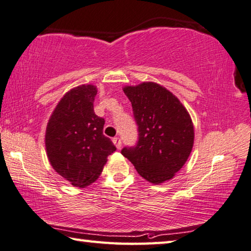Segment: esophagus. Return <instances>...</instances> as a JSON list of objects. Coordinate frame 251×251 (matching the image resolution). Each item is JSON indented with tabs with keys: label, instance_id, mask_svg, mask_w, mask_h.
<instances>
[{
	"label": "esophagus",
	"instance_id": "obj_1",
	"mask_svg": "<svg viewBox=\"0 0 251 251\" xmlns=\"http://www.w3.org/2000/svg\"><path fill=\"white\" fill-rule=\"evenodd\" d=\"M112 142L114 143V146L117 147V149H121V146H122V142H121V140H120V138L119 137H114L113 139H112Z\"/></svg>",
	"mask_w": 251,
	"mask_h": 251
}]
</instances>
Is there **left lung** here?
Listing matches in <instances>:
<instances>
[{"mask_svg": "<svg viewBox=\"0 0 251 251\" xmlns=\"http://www.w3.org/2000/svg\"><path fill=\"white\" fill-rule=\"evenodd\" d=\"M132 104L139 139L121 150L143 178L160 184L185 164L194 143V126L185 107L172 92L154 82L125 87Z\"/></svg>", "mask_w": 251, "mask_h": 251, "instance_id": "1", "label": "left lung"}]
</instances>
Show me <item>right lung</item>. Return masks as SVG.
<instances>
[{
  "label": "right lung",
  "mask_w": 251,
  "mask_h": 251,
  "mask_svg": "<svg viewBox=\"0 0 251 251\" xmlns=\"http://www.w3.org/2000/svg\"><path fill=\"white\" fill-rule=\"evenodd\" d=\"M97 88L81 85L66 94L48 121L45 144L50 163L77 187L94 183L108 155L117 150L103 135L104 119L94 111Z\"/></svg>",
  "instance_id": "right-lung-1"
}]
</instances>
